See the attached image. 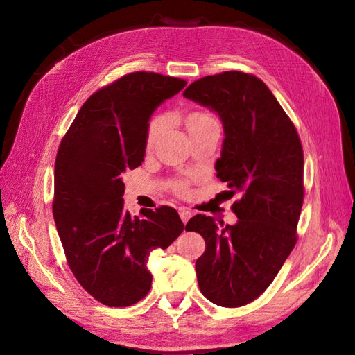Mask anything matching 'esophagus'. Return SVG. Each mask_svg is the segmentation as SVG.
<instances>
[{"label":"esophagus","mask_w":355,"mask_h":355,"mask_svg":"<svg viewBox=\"0 0 355 355\" xmlns=\"http://www.w3.org/2000/svg\"><path fill=\"white\" fill-rule=\"evenodd\" d=\"M180 217H181V220H183V223H187V220L190 219V217H192V213H190L189 210H186V208H181V210H180Z\"/></svg>","instance_id":"esophagus-1"}]
</instances>
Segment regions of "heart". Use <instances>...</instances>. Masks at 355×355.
<instances>
[{
	"label": "heart",
	"mask_w": 355,
	"mask_h": 355,
	"mask_svg": "<svg viewBox=\"0 0 355 355\" xmlns=\"http://www.w3.org/2000/svg\"><path fill=\"white\" fill-rule=\"evenodd\" d=\"M165 125H166V118L165 116H156L150 123L148 132H147V145H148V147H151V145L156 142V139L159 138V135L162 133V130L165 129ZM186 125H187L189 133L195 135V133H199V132H202L205 129H210V127L219 125V123H217V120L210 112L193 111V112H190L187 115Z\"/></svg>",
	"instance_id": "b5f03b06"
}]
</instances>
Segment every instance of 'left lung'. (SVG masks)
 <instances>
[{
    "mask_svg": "<svg viewBox=\"0 0 355 355\" xmlns=\"http://www.w3.org/2000/svg\"><path fill=\"white\" fill-rule=\"evenodd\" d=\"M184 97L210 107L225 132L217 178L228 186L239 222L216 223L196 214L186 231L201 234L196 261L201 293L211 303L240 307L258 298L297 243L303 207V148L295 125L257 76L223 71L190 84Z\"/></svg>",
    "mask_w": 355,
    "mask_h": 355,
    "instance_id": "8db88e82",
    "label": "left lung"
}]
</instances>
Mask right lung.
Returning a JSON list of instances; mask_svg holds the SVG:
<instances>
[{
	"instance_id": "add662e5",
	"label": "right lung",
	"mask_w": 355,
	"mask_h": 355,
	"mask_svg": "<svg viewBox=\"0 0 355 355\" xmlns=\"http://www.w3.org/2000/svg\"><path fill=\"white\" fill-rule=\"evenodd\" d=\"M184 79L133 71L91 96L62 138L52 211L67 264L89 295L127 307L148 294L151 250L183 232L175 208H124L125 171L144 162L150 116L186 87Z\"/></svg>"
}]
</instances>
